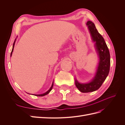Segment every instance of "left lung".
Here are the masks:
<instances>
[{
	"instance_id": "8db88e82",
	"label": "left lung",
	"mask_w": 125,
	"mask_h": 125,
	"mask_svg": "<svg viewBox=\"0 0 125 125\" xmlns=\"http://www.w3.org/2000/svg\"><path fill=\"white\" fill-rule=\"evenodd\" d=\"M86 25L88 26L93 41L95 43V46L100 60L95 76L90 82L80 83L75 79V86L82 93L95 91L100 88L109 73L111 64L110 54L103 36L97 31L92 21H88Z\"/></svg>"
}]
</instances>
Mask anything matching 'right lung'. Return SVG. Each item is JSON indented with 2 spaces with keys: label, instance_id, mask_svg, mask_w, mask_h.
I'll list each match as a JSON object with an SVG mask.
<instances>
[{
  "label": "right lung",
  "instance_id": "obj_1",
  "mask_svg": "<svg viewBox=\"0 0 125 125\" xmlns=\"http://www.w3.org/2000/svg\"><path fill=\"white\" fill-rule=\"evenodd\" d=\"M14 43H15V41L14 42L13 44L12 50V51H11V55H12V53L13 51V48H14ZM53 85H54V81L52 82V86H51V88H50V89H49L46 92H45V93H43V94H35L34 95L37 96H44V95H47V94H48L49 93H50V92H51V91L52 90V86H53Z\"/></svg>",
  "mask_w": 125,
  "mask_h": 125
}]
</instances>
